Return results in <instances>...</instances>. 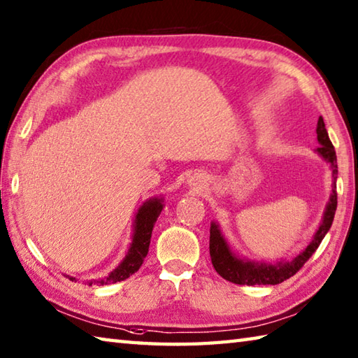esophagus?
<instances>
[{
  "mask_svg": "<svg viewBox=\"0 0 358 358\" xmlns=\"http://www.w3.org/2000/svg\"><path fill=\"white\" fill-rule=\"evenodd\" d=\"M188 185L190 187H193V188H204L206 187V184H207V180H206V178H204V174H201V173H194V174H192L190 178H188Z\"/></svg>",
  "mask_w": 358,
  "mask_h": 358,
  "instance_id": "1",
  "label": "esophagus"
}]
</instances>
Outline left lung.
I'll return each mask as SVG.
<instances>
[{
  "instance_id": "8db88e82",
  "label": "left lung",
  "mask_w": 358,
  "mask_h": 358,
  "mask_svg": "<svg viewBox=\"0 0 358 358\" xmlns=\"http://www.w3.org/2000/svg\"><path fill=\"white\" fill-rule=\"evenodd\" d=\"M316 136H318L320 146L316 148L315 152L321 159H324L330 170H332V193H330L326 210L322 213V220L320 227L316 229L312 240L306 249L293 257L292 260H278L274 263L251 260L238 255L234 251L232 246L229 245L224 234L221 232V227L217 221H212L210 224V259L212 265L217 269V273L222 279L238 285H275L282 284L294 275L299 269L304 266V263L312 257L313 252L321 245L322 238L326 237L330 226L335 217L336 210V176H338V165H336V154L334 150L332 141L329 138L324 120L320 117L318 124H316Z\"/></svg>"
}]
</instances>
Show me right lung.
Segmentation results:
<instances>
[{
    "instance_id": "obj_1",
    "label": "right lung",
    "mask_w": 358,
    "mask_h": 358,
    "mask_svg": "<svg viewBox=\"0 0 358 358\" xmlns=\"http://www.w3.org/2000/svg\"><path fill=\"white\" fill-rule=\"evenodd\" d=\"M164 196H154L146 199L143 204L138 207L136 213V218L132 222V237L129 248H127V252L118 263L115 269L104 275L101 279H92L87 280V285H109V284H117L129 278L134 273L138 271V268L143 263L148 251H150V243H151V234L154 224L159 218L160 212L164 210ZM70 280L76 282V279L71 278V275H66Z\"/></svg>"
}]
</instances>
